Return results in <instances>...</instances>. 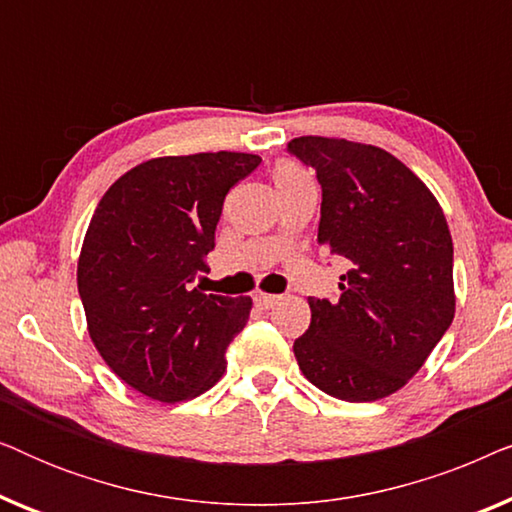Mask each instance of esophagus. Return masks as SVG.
I'll return each instance as SVG.
<instances>
[{
  "instance_id": "1",
  "label": "esophagus",
  "mask_w": 512,
  "mask_h": 512,
  "mask_svg": "<svg viewBox=\"0 0 512 512\" xmlns=\"http://www.w3.org/2000/svg\"><path fill=\"white\" fill-rule=\"evenodd\" d=\"M254 303L261 307V310H270V307H275L279 303V296H270V293H256Z\"/></svg>"
}]
</instances>
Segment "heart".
<instances>
[{"instance_id":"b5f03b06","label":"heart","mask_w":512,"mask_h":512,"mask_svg":"<svg viewBox=\"0 0 512 512\" xmlns=\"http://www.w3.org/2000/svg\"><path fill=\"white\" fill-rule=\"evenodd\" d=\"M307 179L305 172L300 170L298 165L293 163H279L277 170H275V184L279 186H289V184H296V181H303Z\"/></svg>"}]
</instances>
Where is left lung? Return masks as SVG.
Returning <instances> with one entry per match:
<instances>
[{
    "mask_svg": "<svg viewBox=\"0 0 512 512\" xmlns=\"http://www.w3.org/2000/svg\"><path fill=\"white\" fill-rule=\"evenodd\" d=\"M286 151L317 172V237L349 265L338 300L310 298V328L293 354L328 396L377 401L422 368L454 319L445 214L422 179L377 146L298 137Z\"/></svg>",
    "mask_w": 512,
    "mask_h": 512,
    "instance_id": "obj_1",
    "label": "left lung"
}]
</instances>
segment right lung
I'll return each instance as SVG.
<instances>
[{
    "label": "right lung",
    "mask_w": 512,
    "mask_h": 512,
    "mask_svg": "<svg viewBox=\"0 0 512 512\" xmlns=\"http://www.w3.org/2000/svg\"><path fill=\"white\" fill-rule=\"evenodd\" d=\"M261 165L254 153H195L132 167L102 195L79 256L88 333L139 394L179 403L226 373L251 298L202 293L226 193Z\"/></svg>",
    "instance_id": "add662e5"
}]
</instances>
